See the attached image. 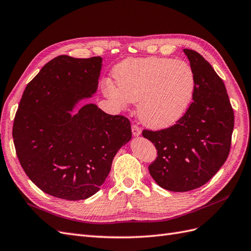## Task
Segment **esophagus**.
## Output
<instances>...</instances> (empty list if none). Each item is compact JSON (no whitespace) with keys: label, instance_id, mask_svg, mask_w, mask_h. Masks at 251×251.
I'll return each mask as SVG.
<instances>
[{"label":"esophagus","instance_id":"obj_1","mask_svg":"<svg viewBox=\"0 0 251 251\" xmlns=\"http://www.w3.org/2000/svg\"><path fill=\"white\" fill-rule=\"evenodd\" d=\"M132 133H133V136H135V137H138V136H140V134H141L140 127L137 126H132Z\"/></svg>","mask_w":251,"mask_h":251}]
</instances>
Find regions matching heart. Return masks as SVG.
Segmentation results:
<instances>
[{"label": "heart", "mask_w": 251, "mask_h": 251, "mask_svg": "<svg viewBox=\"0 0 251 251\" xmlns=\"http://www.w3.org/2000/svg\"><path fill=\"white\" fill-rule=\"evenodd\" d=\"M115 82L107 80L103 92L119 105L138 102V117L151 128L175 125L191 105L196 76L183 60L160 57L128 58L113 69Z\"/></svg>", "instance_id": "obj_1"}]
</instances>
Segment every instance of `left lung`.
I'll use <instances>...</instances> for the list:
<instances>
[{
  "mask_svg": "<svg viewBox=\"0 0 251 251\" xmlns=\"http://www.w3.org/2000/svg\"><path fill=\"white\" fill-rule=\"evenodd\" d=\"M196 76L193 102L176 125L142 136L158 151L149 172L171 192H188L208 182L229 154L233 110L223 80L198 52L184 49Z\"/></svg>",
  "mask_w": 251,
  "mask_h": 251,
  "instance_id": "left-lung-1",
  "label": "left lung"
}]
</instances>
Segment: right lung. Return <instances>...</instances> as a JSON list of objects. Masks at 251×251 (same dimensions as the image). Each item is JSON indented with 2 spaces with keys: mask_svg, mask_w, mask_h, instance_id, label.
I'll return each instance as SVG.
<instances>
[{
  "mask_svg": "<svg viewBox=\"0 0 251 251\" xmlns=\"http://www.w3.org/2000/svg\"><path fill=\"white\" fill-rule=\"evenodd\" d=\"M102 58L59 55L30 81L14 117L12 137L23 170L44 193L85 200L100 189L131 124L94 103L75 110L98 88Z\"/></svg>",
  "mask_w": 251,
  "mask_h": 251,
  "instance_id": "add662e5",
  "label": "right lung"
}]
</instances>
